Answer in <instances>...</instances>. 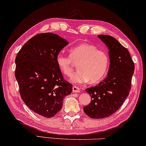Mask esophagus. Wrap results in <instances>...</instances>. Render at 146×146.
I'll return each mask as SVG.
<instances>
[{"instance_id":"obj_1","label":"esophagus","mask_w":146,"mask_h":146,"mask_svg":"<svg viewBox=\"0 0 146 146\" xmlns=\"http://www.w3.org/2000/svg\"><path fill=\"white\" fill-rule=\"evenodd\" d=\"M80 91V90L78 87H77L76 86H74L73 87V92L74 93H79Z\"/></svg>"}]
</instances>
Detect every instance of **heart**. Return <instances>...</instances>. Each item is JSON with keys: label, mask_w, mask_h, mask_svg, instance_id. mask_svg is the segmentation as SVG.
<instances>
[{"label": "heart", "mask_w": 146, "mask_h": 146, "mask_svg": "<svg viewBox=\"0 0 146 146\" xmlns=\"http://www.w3.org/2000/svg\"><path fill=\"white\" fill-rule=\"evenodd\" d=\"M70 56L60 52L56 56L59 69L64 75H73L75 64L78 71L71 78L75 83H97L107 72L109 58L106 52L97 49L95 46L82 43L70 49Z\"/></svg>", "instance_id": "1"}]
</instances>
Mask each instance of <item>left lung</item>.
<instances>
[{"label": "left lung", "mask_w": 146, "mask_h": 146, "mask_svg": "<svg viewBox=\"0 0 146 146\" xmlns=\"http://www.w3.org/2000/svg\"><path fill=\"white\" fill-rule=\"evenodd\" d=\"M98 38L109 50L110 68L103 81L85 90L92 99L83 107L89 117L97 119L110 116L122 106L131 91L135 68L128 49L116 39L103 35Z\"/></svg>", "instance_id": "8db88e82"}]
</instances>
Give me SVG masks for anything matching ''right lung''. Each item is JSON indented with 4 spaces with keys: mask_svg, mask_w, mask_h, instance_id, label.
<instances>
[{
    "mask_svg": "<svg viewBox=\"0 0 146 146\" xmlns=\"http://www.w3.org/2000/svg\"><path fill=\"white\" fill-rule=\"evenodd\" d=\"M68 44L51 33H40L27 41L15 58V76L22 100L34 112L53 117L63 106L72 85L63 78L56 56Z\"/></svg>",
    "mask_w": 146,
    "mask_h": 146,
    "instance_id": "1",
    "label": "right lung"
}]
</instances>
